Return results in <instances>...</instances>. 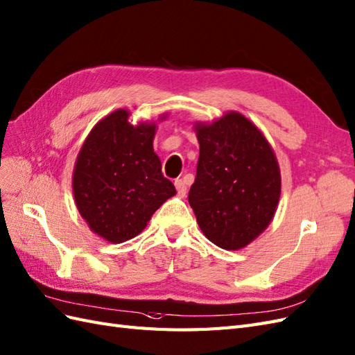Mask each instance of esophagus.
<instances>
[{
    "mask_svg": "<svg viewBox=\"0 0 355 355\" xmlns=\"http://www.w3.org/2000/svg\"><path fill=\"white\" fill-rule=\"evenodd\" d=\"M175 189H177V193L180 198H184L186 193H187V187H186V183L184 180H175Z\"/></svg>",
    "mask_w": 355,
    "mask_h": 355,
    "instance_id": "obj_1",
    "label": "esophagus"
}]
</instances>
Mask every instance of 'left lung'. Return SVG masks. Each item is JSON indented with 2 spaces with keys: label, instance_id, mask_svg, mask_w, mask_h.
Segmentation results:
<instances>
[{
  "label": "left lung",
  "instance_id": "8db88e82",
  "mask_svg": "<svg viewBox=\"0 0 355 355\" xmlns=\"http://www.w3.org/2000/svg\"><path fill=\"white\" fill-rule=\"evenodd\" d=\"M199 159L189 204L205 237L225 250L246 248L270 225L280 169L266 136L240 112L196 123Z\"/></svg>",
  "mask_w": 355,
  "mask_h": 355
}]
</instances>
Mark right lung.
Returning a JSON list of instances; mask_svg holds the SVG:
<instances>
[{
    "instance_id": "right-lung-1",
    "label": "right lung",
    "mask_w": 355,
    "mask_h": 355,
    "mask_svg": "<svg viewBox=\"0 0 355 355\" xmlns=\"http://www.w3.org/2000/svg\"><path fill=\"white\" fill-rule=\"evenodd\" d=\"M116 109L100 120L80 148L73 195L89 230L111 243L136 237L175 187L162 174L154 153L156 123L132 124ZM165 116H162V120Z\"/></svg>"
}]
</instances>
